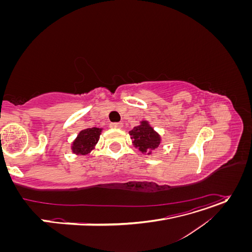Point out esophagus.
I'll return each mask as SVG.
<instances>
[{"instance_id": "obj_1", "label": "esophagus", "mask_w": 252, "mask_h": 252, "mask_svg": "<svg viewBox=\"0 0 252 252\" xmlns=\"http://www.w3.org/2000/svg\"><path fill=\"white\" fill-rule=\"evenodd\" d=\"M110 127L114 128V129H121L122 127H123V124H122V123H111Z\"/></svg>"}]
</instances>
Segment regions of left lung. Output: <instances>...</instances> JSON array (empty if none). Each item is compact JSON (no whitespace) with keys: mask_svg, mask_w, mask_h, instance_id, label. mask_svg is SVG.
I'll return each mask as SVG.
<instances>
[{"mask_svg":"<svg viewBox=\"0 0 252 252\" xmlns=\"http://www.w3.org/2000/svg\"><path fill=\"white\" fill-rule=\"evenodd\" d=\"M129 134L133 147L140 150L143 155L150 156L162 143V136L155 130L147 120L140 121V125L130 129Z\"/></svg>","mask_w":252,"mask_h":252,"instance_id":"left-lung-1","label":"left lung"}]
</instances>
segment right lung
<instances>
[{
    "label": "right lung",
    "instance_id": "right-lung-1",
    "mask_svg": "<svg viewBox=\"0 0 252 252\" xmlns=\"http://www.w3.org/2000/svg\"><path fill=\"white\" fill-rule=\"evenodd\" d=\"M102 131L103 128L97 127L83 129L71 143L70 149L72 154L75 156H86L94 151Z\"/></svg>",
    "mask_w": 252,
    "mask_h": 252
}]
</instances>
